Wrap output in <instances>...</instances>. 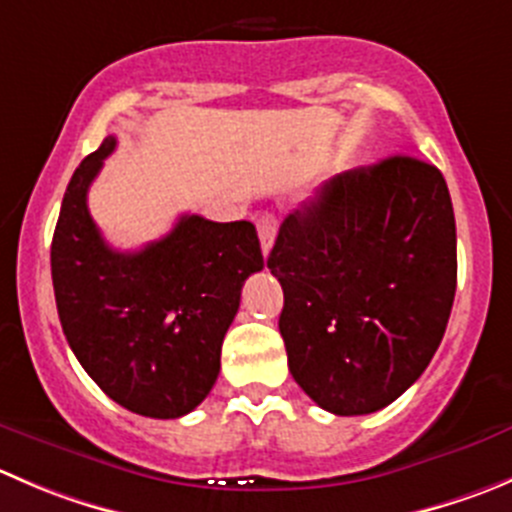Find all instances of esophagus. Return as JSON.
Listing matches in <instances>:
<instances>
[{
  "mask_svg": "<svg viewBox=\"0 0 512 512\" xmlns=\"http://www.w3.org/2000/svg\"><path fill=\"white\" fill-rule=\"evenodd\" d=\"M257 232H260V245H262V252H270L272 242H275V235H277V217L275 215H262L260 220H257Z\"/></svg>",
  "mask_w": 512,
  "mask_h": 512,
  "instance_id": "34e87169",
  "label": "esophagus"
}]
</instances>
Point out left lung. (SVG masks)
Listing matches in <instances>:
<instances>
[{
  "instance_id": "left-lung-1",
  "label": "left lung",
  "mask_w": 512,
  "mask_h": 512,
  "mask_svg": "<svg viewBox=\"0 0 512 512\" xmlns=\"http://www.w3.org/2000/svg\"><path fill=\"white\" fill-rule=\"evenodd\" d=\"M267 267L297 385L327 413L385 408L430 365L453 310L445 177L403 155L335 175L282 222Z\"/></svg>"
}]
</instances>
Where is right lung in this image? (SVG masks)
<instances>
[{"label": "right lung", "instance_id": "right-lung-1", "mask_svg": "<svg viewBox=\"0 0 512 512\" xmlns=\"http://www.w3.org/2000/svg\"><path fill=\"white\" fill-rule=\"evenodd\" d=\"M117 147L112 135L74 170L52 237V285L79 365L117 405L145 418H182L220 375L240 292L262 270L252 222L182 215L137 252L104 242L87 192Z\"/></svg>", "mask_w": 512, "mask_h": 512}]
</instances>
